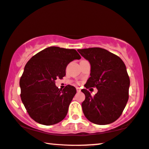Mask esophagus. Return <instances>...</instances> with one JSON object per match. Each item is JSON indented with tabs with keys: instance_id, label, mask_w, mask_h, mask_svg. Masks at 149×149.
Listing matches in <instances>:
<instances>
[{
	"instance_id": "1",
	"label": "esophagus",
	"mask_w": 149,
	"mask_h": 149,
	"mask_svg": "<svg viewBox=\"0 0 149 149\" xmlns=\"http://www.w3.org/2000/svg\"><path fill=\"white\" fill-rule=\"evenodd\" d=\"M76 91H77V92H80L81 88L79 87H76Z\"/></svg>"
}]
</instances>
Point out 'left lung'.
Returning a JSON list of instances; mask_svg holds the SVG:
<instances>
[{
	"label": "left lung",
	"instance_id": "8db88e82",
	"mask_svg": "<svg viewBox=\"0 0 149 149\" xmlns=\"http://www.w3.org/2000/svg\"><path fill=\"white\" fill-rule=\"evenodd\" d=\"M89 61L91 77L81 91L85 100L82 103L84 115L91 123L105 125L117 120L129 98L130 78L122 59L104 49L92 47L78 49ZM96 87L98 93L92 97L88 88Z\"/></svg>",
	"mask_w": 149,
	"mask_h": 149
}]
</instances>
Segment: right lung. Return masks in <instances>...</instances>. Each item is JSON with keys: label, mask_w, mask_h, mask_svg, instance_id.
Masks as SVG:
<instances>
[{"label": "right lung", "mask_w": 149, "mask_h": 149, "mask_svg": "<svg viewBox=\"0 0 149 149\" xmlns=\"http://www.w3.org/2000/svg\"><path fill=\"white\" fill-rule=\"evenodd\" d=\"M80 58L75 49L53 46L40 51L26 64L19 81L20 96L36 123L49 126L65 118L76 89L68 85L61 90L55 86V80L65 76L70 62Z\"/></svg>", "instance_id": "add662e5"}]
</instances>
